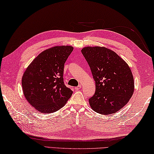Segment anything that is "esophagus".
I'll use <instances>...</instances> for the list:
<instances>
[{
	"mask_svg": "<svg viewBox=\"0 0 154 154\" xmlns=\"http://www.w3.org/2000/svg\"><path fill=\"white\" fill-rule=\"evenodd\" d=\"M81 86H81V85H78V86L75 87V90H76V91H78V90L81 88Z\"/></svg>",
	"mask_w": 154,
	"mask_h": 154,
	"instance_id": "1",
	"label": "esophagus"
}]
</instances>
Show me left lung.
<instances>
[{
	"label": "left lung",
	"instance_id": "1",
	"mask_svg": "<svg viewBox=\"0 0 154 154\" xmlns=\"http://www.w3.org/2000/svg\"><path fill=\"white\" fill-rule=\"evenodd\" d=\"M82 54L95 81L94 94L89 103L102 115L117 112L129 102L134 92L131 69L120 56L104 47H85Z\"/></svg>",
	"mask_w": 154,
	"mask_h": 154
}]
</instances>
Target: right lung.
<instances>
[{"label":"right lung","mask_w":154,"mask_h":154,"mask_svg":"<svg viewBox=\"0 0 154 154\" xmlns=\"http://www.w3.org/2000/svg\"><path fill=\"white\" fill-rule=\"evenodd\" d=\"M69 45L55 46L39 54L25 71L22 88L26 99L37 111L51 113L65 105L73 93L63 82V68L73 51Z\"/></svg>","instance_id":"1"}]
</instances>
